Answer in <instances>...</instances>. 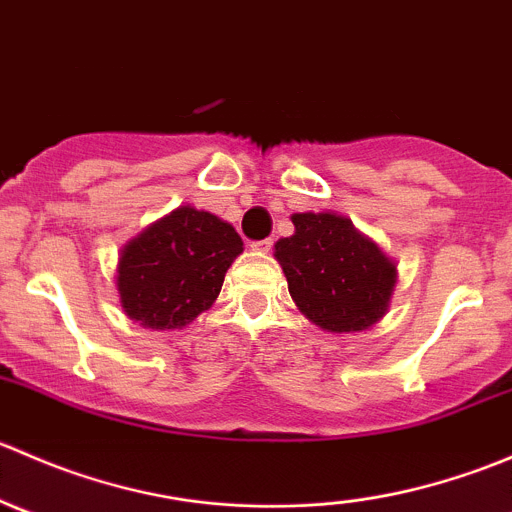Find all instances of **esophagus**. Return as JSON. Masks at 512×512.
Masks as SVG:
<instances>
[{"label":"esophagus","instance_id":"obj_1","mask_svg":"<svg viewBox=\"0 0 512 512\" xmlns=\"http://www.w3.org/2000/svg\"><path fill=\"white\" fill-rule=\"evenodd\" d=\"M252 250L255 252H262V255H265V252H270L272 250V240H260V242H252Z\"/></svg>","mask_w":512,"mask_h":512}]
</instances>
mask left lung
<instances>
[{
  "label": "left lung",
  "mask_w": 512,
  "mask_h": 512,
  "mask_svg": "<svg viewBox=\"0 0 512 512\" xmlns=\"http://www.w3.org/2000/svg\"><path fill=\"white\" fill-rule=\"evenodd\" d=\"M292 223L275 257L299 312L334 334L379 322L396 285L394 262L337 213H294Z\"/></svg>",
  "instance_id": "8db88e82"
}]
</instances>
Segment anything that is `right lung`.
I'll return each mask as SVG.
<instances>
[{
	"instance_id": "1",
	"label": "right lung",
	"mask_w": 512,
	"mask_h": 512,
	"mask_svg": "<svg viewBox=\"0 0 512 512\" xmlns=\"http://www.w3.org/2000/svg\"><path fill=\"white\" fill-rule=\"evenodd\" d=\"M240 252L230 223L180 205L121 250L116 285L123 312L160 332L185 327L213 307Z\"/></svg>"
}]
</instances>
